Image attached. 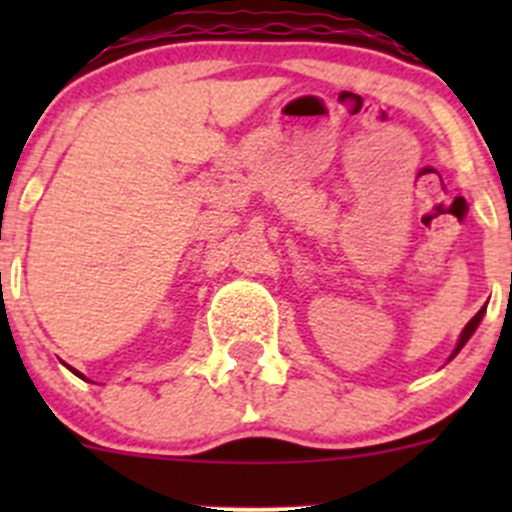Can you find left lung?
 <instances>
[{"label":"left lung","mask_w":512,"mask_h":512,"mask_svg":"<svg viewBox=\"0 0 512 512\" xmlns=\"http://www.w3.org/2000/svg\"><path fill=\"white\" fill-rule=\"evenodd\" d=\"M483 314H485V307H483V309H480V312L476 314V317H473V319H471V322H468V324H466V329H463V332H461V337H458V344H456V349H453L451 359H453V356H456L458 352H461V349H463V347H466V342H468V339H471V337H473V332H476V329H478V324H480V319H483Z\"/></svg>","instance_id":"obj_1"}]
</instances>
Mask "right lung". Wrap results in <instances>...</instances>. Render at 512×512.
I'll return each mask as SVG.
<instances>
[{"mask_svg": "<svg viewBox=\"0 0 512 512\" xmlns=\"http://www.w3.org/2000/svg\"><path fill=\"white\" fill-rule=\"evenodd\" d=\"M71 371H74V369H71ZM74 374H76V376H79V379H84V374H79V371H74Z\"/></svg>", "mask_w": 512, "mask_h": 512, "instance_id": "right-lung-1", "label": "right lung"}]
</instances>
